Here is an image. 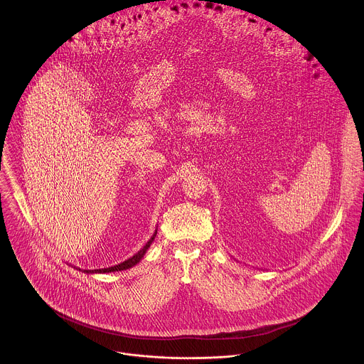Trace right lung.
I'll use <instances>...</instances> for the list:
<instances>
[{"label": "right lung", "instance_id": "1", "mask_svg": "<svg viewBox=\"0 0 364 364\" xmlns=\"http://www.w3.org/2000/svg\"><path fill=\"white\" fill-rule=\"evenodd\" d=\"M156 233H158V229L155 230V233L152 235V237L148 240V242H146L136 254H134L131 258L125 259L124 262H120V264H117V265H114V267L102 268V269H81V268H77V267H74V268H77V269H80V271H83L85 274H109V272H119V271H125V269H128V268H132L134 265H136V264L144 258L145 252L148 251V248L151 247V244L155 240Z\"/></svg>", "mask_w": 364, "mask_h": 364}]
</instances>
